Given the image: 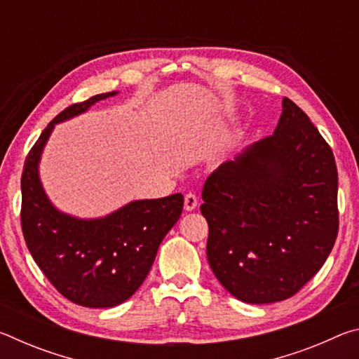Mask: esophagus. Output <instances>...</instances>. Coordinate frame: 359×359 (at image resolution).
Returning <instances> with one entry per match:
<instances>
[{
    "label": "esophagus",
    "mask_w": 359,
    "mask_h": 359,
    "mask_svg": "<svg viewBox=\"0 0 359 359\" xmlns=\"http://www.w3.org/2000/svg\"><path fill=\"white\" fill-rule=\"evenodd\" d=\"M198 205V196L194 193H187L185 194V209L187 210H194Z\"/></svg>",
    "instance_id": "obj_1"
}]
</instances>
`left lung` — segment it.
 <instances>
[{
  "label": "left lung",
  "mask_w": 359,
  "mask_h": 359,
  "mask_svg": "<svg viewBox=\"0 0 359 359\" xmlns=\"http://www.w3.org/2000/svg\"><path fill=\"white\" fill-rule=\"evenodd\" d=\"M274 135L212 172L201 212L208 259L238 299H288L317 274L339 231L332 150L301 107L283 98Z\"/></svg>",
  "instance_id": "left-lung-1"
}]
</instances>
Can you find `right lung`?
Wrapping results in <instances>:
<instances>
[{
  "label": "right lung",
  "mask_w": 359,
  "mask_h": 359,
  "mask_svg": "<svg viewBox=\"0 0 359 359\" xmlns=\"http://www.w3.org/2000/svg\"><path fill=\"white\" fill-rule=\"evenodd\" d=\"M112 95H96L60 112L28 151L22 172L20 223L28 250L58 293L83 307H114L135 294L184 209V196L175 193L130 203L104 218L79 220L47 199L38 163L53 126Z\"/></svg>",
  "instance_id": "1"
}]
</instances>
